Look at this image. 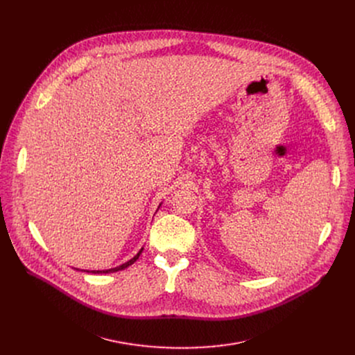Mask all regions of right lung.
Here are the masks:
<instances>
[{
	"label": "right lung",
	"instance_id": "add662e5",
	"mask_svg": "<svg viewBox=\"0 0 355 355\" xmlns=\"http://www.w3.org/2000/svg\"><path fill=\"white\" fill-rule=\"evenodd\" d=\"M141 251H143V248H140V251L137 252V254H136L133 259H130L128 263H125V264H122V266H119V267H115V268H111V270H103V271H91V272H92V274H111V272H116V271L125 270V268H128L129 266H132V264L139 259V256L141 254ZM87 272H89V271H87Z\"/></svg>",
	"mask_w": 355,
	"mask_h": 355
}]
</instances>
